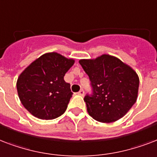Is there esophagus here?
Returning a JSON list of instances; mask_svg holds the SVG:
<instances>
[{"label":"esophagus","mask_w":157,"mask_h":157,"mask_svg":"<svg viewBox=\"0 0 157 157\" xmlns=\"http://www.w3.org/2000/svg\"><path fill=\"white\" fill-rule=\"evenodd\" d=\"M78 95L82 96H82L84 95V91H83V90H82H82H80L79 92H78Z\"/></svg>","instance_id":"esophagus-1"}]
</instances>
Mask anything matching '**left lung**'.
I'll use <instances>...</instances> for the list:
<instances>
[{
    "label": "left lung",
    "instance_id": "1",
    "mask_svg": "<svg viewBox=\"0 0 157 157\" xmlns=\"http://www.w3.org/2000/svg\"><path fill=\"white\" fill-rule=\"evenodd\" d=\"M79 64L89 77L92 89L83 98L90 116L110 123L125 115L138 97L139 78L135 71L109 55L80 59Z\"/></svg>",
    "mask_w": 157,
    "mask_h": 157
}]
</instances>
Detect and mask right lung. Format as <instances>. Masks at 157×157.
<instances>
[{"instance_id":"obj_1","label":"right lung","mask_w":157,"mask_h":157,"mask_svg":"<svg viewBox=\"0 0 157 157\" xmlns=\"http://www.w3.org/2000/svg\"><path fill=\"white\" fill-rule=\"evenodd\" d=\"M75 60L52 52L42 55L19 75L17 91L22 104L35 117L53 120L67 109L73 92L64 76Z\"/></svg>"}]
</instances>
